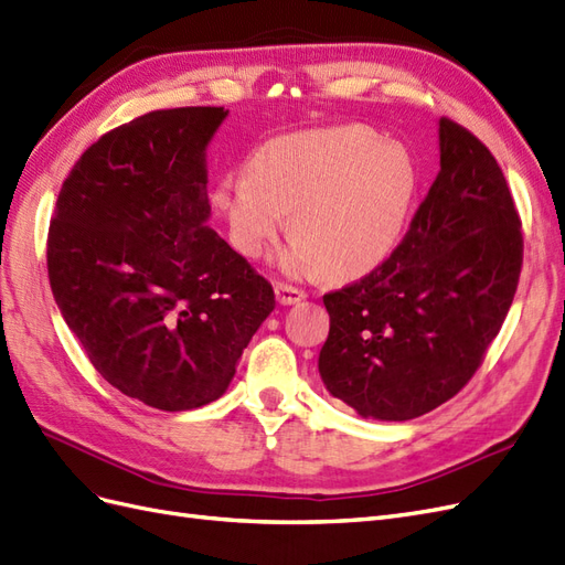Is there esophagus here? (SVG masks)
I'll list each match as a JSON object with an SVG mask.
<instances>
[{"label": "esophagus", "instance_id": "obj_1", "mask_svg": "<svg viewBox=\"0 0 565 565\" xmlns=\"http://www.w3.org/2000/svg\"><path fill=\"white\" fill-rule=\"evenodd\" d=\"M303 289L295 287V285H287V282H278L276 285V299L278 303L282 306H289V303H299L303 299Z\"/></svg>", "mask_w": 565, "mask_h": 565}]
</instances>
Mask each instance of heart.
<instances>
[{"instance_id": "1", "label": "heart", "mask_w": 565, "mask_h": 565, "mask_svg": "<svg viewBox=\"0 0 565 565\" xmlns=\"http://www.w3.org/2000/svg\"><path fill=\"white\" fill-rule=\"evenodd\" d=\"M417 188L407 150L363 125L285 134L249 160V174H226L216 204L228 216L235 247L262 256L287 226L289 273L322 268L355 278L396 247Z\"/></svg>"}]
</instances>
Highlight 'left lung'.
I'll use <instances>...</instances> for the list:
<instances>
[{"label":"left lung","mask_w":565,"mask_h":565,"mask_svg":"<svg viewBox=\"0 0 565 565\" xmlns=\"http://www.w3.org/2000/svg\"><path fill=\"white\" fill-rule=\"evenodd\" d=\"M438 134L440 172L401 245L322 297L320 377L363 417L415 419L457 396L519 287L521 216L498 160L450 117Z\"/></svg>","instance_id":"1"}]
</instances>
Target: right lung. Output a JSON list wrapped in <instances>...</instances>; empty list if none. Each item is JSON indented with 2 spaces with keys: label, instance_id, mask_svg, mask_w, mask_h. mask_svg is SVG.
I'll return each instance as SVG.
<instances>
[{
  "label": "right lung",
  "instance_id": "right-lung-1",
  "mask_svg": "<svg viewBox=\"0 0 565 565\" xmlns=\"http://www.w3.org/2000/svg\"><path fill=\"white\" fill-rule=\"evenodd\" d=\"M228 110H152L100 136L63 181L49 285L96 372L179 413L216 401L266 316L270 282L207 226L204 148Z\"/></svg>",
  "mask_w": 565,
  "mask_h": 565
}]
</instances>
